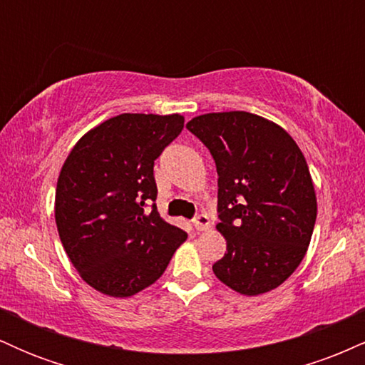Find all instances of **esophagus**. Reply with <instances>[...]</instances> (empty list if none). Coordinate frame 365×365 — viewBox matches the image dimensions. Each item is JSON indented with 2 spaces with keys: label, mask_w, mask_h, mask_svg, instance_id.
I'll list each match as a JSON object with an SVG mask.
<instances>
[{
  "label": "esophagus",
  "mask_w": 365,
  "mask_h": 365,
  "mask_svg": "<svg viewBox=\"0 0 365 365\" xmlns=\"http://www.w3.org/2000/svg\"><path fill=\"white\" fill-rule=\"evenodd\" d=\"M194 226L197 232H207L211 228V220L206 215H199L194 220Z\"/></svg>",
  "instance_id": "1"
}]
</instances>
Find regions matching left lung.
I'll list each match as a JSON object with an SVG mask.
<instances>
[{"mask_svg": "<svg viewBox=\"0 0 365 365\" xmlns=\"http://www.w3.org/2000/svg\"><path fill=\"white\" fill-rule=\"evenodd\" d=\"M187 128L211 150L226 254L212 271L242 295L278 288L302 262L317 216L302 150L274 121L247 111L206 113Z\"/></svg>", "mask_w": 365, "mask_h": 365, "instance_id": "obj_1", "label": "left lung"}]
</instances>
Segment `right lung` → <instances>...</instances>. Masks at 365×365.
Returning <instances> with one entry per match:
<instances>
[{"mask_svg":"<svg viewBox=\"0 0 365 365\" xmlns=\"http://www.w3.org/2000/svg\"><path fill=\"white\" fill-rule=\"evenodd\" d=\"M173 115L123 113L83 133L63 163L54 220L66 255L99 293L125 299L158 282L187 240L159 216L154 161L183 130Z\"/></svg>","mask_w":365,"mask_h":365,"instance_id":"add662e5","label":"right lung"}]
</instances>
